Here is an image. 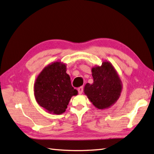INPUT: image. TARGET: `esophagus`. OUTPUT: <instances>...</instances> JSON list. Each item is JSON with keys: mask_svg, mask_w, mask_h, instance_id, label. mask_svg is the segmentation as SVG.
I'll return each instance as SVG.
<instances>
[{"mask_svg": "<svg viewBox=\"0 0 154 154\" xmlns=\"http://www.w3.org/2000/svg\"><path fill=\"white\" fill-rule=\"evenodd\" d=\"M83 91V87H79V88H78V93H79V94H82Z\"/></svg>", "mask_w": 154, "mask_h": 154, "instance_id": "34e87169", "label": "esophagus"}]
</instances>
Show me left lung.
<instances>
[{
    "instance_id": "1",
    "label": "left lung",
    "mask_w": 154,
    "mask_h": 154,
    "mask_svg": "<svg viewBox=\"0 0 154 154\" xmlns=\"http://www.w3.org/2000/svg\"><path fill=\"white\" fill-rule=\"evenodd\" d=\"M93 83H86L84 93L97 109H109L120 97L122 82L110 62L105 61L101 66L92 68Z\"/></svg>"
}]
</instances>
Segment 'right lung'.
<instances>
[{
    "instance_id": "right-lung-1",
    "label": "right lung",
    "mask_w": 154,
    "mask_h": 154,
    "mask_svg": "<svg viewBox=\"0 0 154 154\" xmlns=\"http://www.w3.org/2000/svg\"><path fill=\"white\" fill-rule=\"evenodd\" d=\"M66 67V64L61 61L52 62L45 67L36 78V101L50 114H63L72 96L78 94L77 90L71 85Z\"/></svg>"
}]
</instances>
